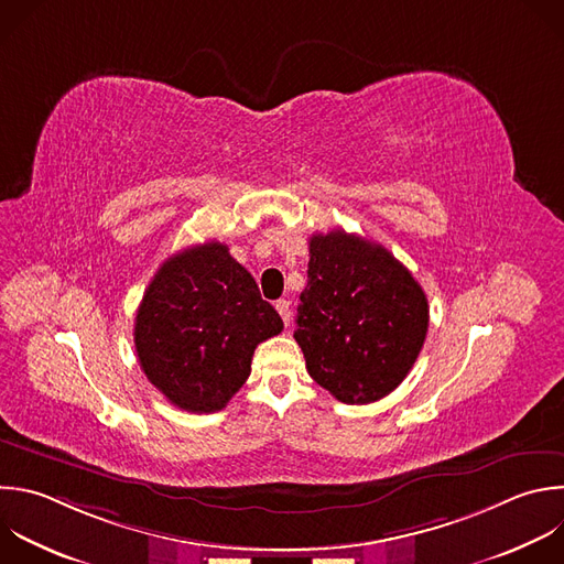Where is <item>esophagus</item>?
Instances as JSON below:
<instances>
[{
    "instance_id": "34e87169",
    "label": "esophagus",
    "mask_w": 564,
    "mask_h": 564,
    "mask_svg": "<svg viewBox=\"0 0 564 564\" xmlns=\"http://www.w3.org/2000/svg\"><path fill=\"white\" fill-rule=\"evenodd\" d=\"M276 312L281 314V318H283V323H285V327L290 325V316H292V312H290V301L288 299H279L276 301Z\"/></svg>"
}]
</instances>
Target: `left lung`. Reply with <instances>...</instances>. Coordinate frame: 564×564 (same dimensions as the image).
Listing matches in <instances>:
<instances>
[{
	"mask_svg": "<svg viewBox=\"0 0 564 564\" xmlns=\"http://www.w3.org/2000/svg\"><path fill=\"white\" fill-rule=\"evenodd\" d=\"M427 325V296L392 252L345 230L312 235L294 338L310 377L336 401L367 405L394 392Z\"/></svg>",
	"mask_w": 564,
	"mask_h": 564,
	"instance_id": "1",
	"label": "left lung"
}]
</instances>
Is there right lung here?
I'll list each match as a JSON object with an SVG mask.
<instances>
[{
    "label": "right lung",
    "mask_w": 564,
    "mask_h": 564,
    "mask_svg": "<svg viewBox=\"0 0 564 564\" xmlns=\"http://www.w3.org/2000/svg\"><path fill=\"white\" fill-rule=\"evenodd\" d=\"M283 329L252 274L228 246L208 241L161 263L134 318L148 381L178 410L210 414L250 377L259 343Z\"/></svg>",
    "instance_id": "obj_1"
}]
</instances>
